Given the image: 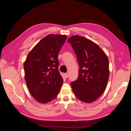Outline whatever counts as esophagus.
<instances>
[{
  "label": "esophagus",
  "instance_id": "esophagus-1",
  "mask_svg": "<svg viewBox=\"0 0 131 131\" xmlns=\"http://www.w3.org/2000/svg\"><path fill=\"white\" fill-rule=\"evenodd\" d=\"M64 77H65V78H67L68 77V74H67V73H65V74H64Z\"/></svg>",
  "mask_w": 131,
  "mask_h": 131
}]
</instances>
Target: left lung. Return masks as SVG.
Instances as JSON below:
<instances>
[{
	"instance_id": "left-lung-1",
	"label": "left lung",
	"mask_w": 131,
	"mask_h": 131,
	"mask_svg": "<svg viewBox=\"0 0 131 131\" xmlns=\"http://www.w3.org/2000/svg\"><path fill=\"white\" fill-rule=\"evenodd\" d=\"M68 42L72 45L79 63V75L71 82L77 98L86 103L96 101L104 93L109 76V60L96 43L81 36L74 35Z\"/></svg>"
}]
</instances>
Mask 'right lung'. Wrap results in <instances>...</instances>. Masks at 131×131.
Masks as SVG:
<instances>
[{
  "instance_id": "right-lung-1",
  "label": "right lung",
  "mask_w": 131,
  "mask_h": 131,
  "mask_svg": "<svg viewBox=\"0 0 131 131\" xmlns=\"http://www.w3.org/2000/svg\"><path fill=\"white\" fill-rule=\"evenodd\" d=\"M66 39V35H47L30 51L24 63L27 88L41 103L52 101L61 90L63 79L58 70V56Z\"/></svg>"
}]
</instances>
